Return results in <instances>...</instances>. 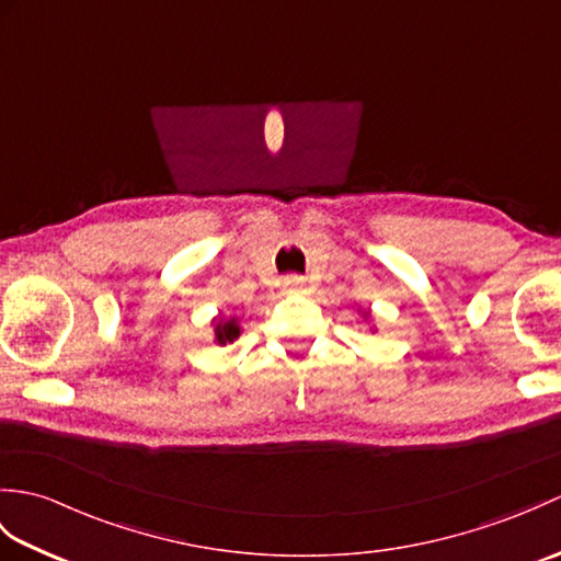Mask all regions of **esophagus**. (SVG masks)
Returning <instances> with one entry per match:
<instances>
[{"mask_svg": "<svg viewBox=\"0 0 561 561\" xmlns=\"http://www.w3.org/2000/svg\"><path fill=\"white\" fill-rule=\"evenodd\" d=\"M284 289H287V291H301L304 289V277H301V274H289V277L284 279Z\"/></svg>", "mask_w": 561, "mask_h": 561, "instance_id": "34e87169", "label": "esophagus"}]
</instances>
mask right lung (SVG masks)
Returning <instances> with one entry per match:
<instances>
[{"mask_svg":"<svg viewBox=\"0 0 561 561\" xmlns=\"http://www.w3.org/2000/svg\"><path fill=\"white\" fill-rule=\"evenodd\" d=\"M238 332H241V330H238L236 320H226V323H224V320H219V325H217V342H219V344L233 342V340L238 337Z\"/></svg>","mask_w":561,"mask_h":561,"instance_id":"1","label":"right lung"}]
</instances>
